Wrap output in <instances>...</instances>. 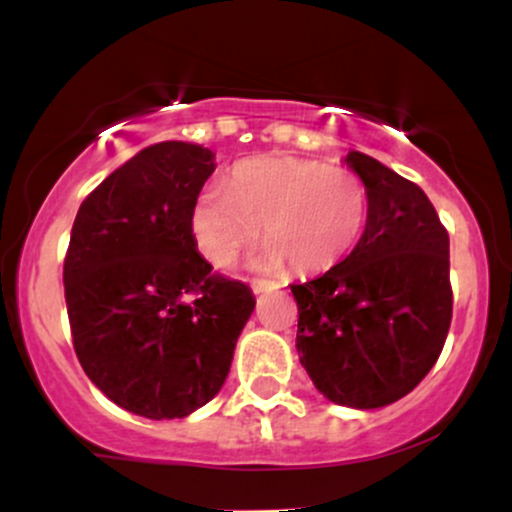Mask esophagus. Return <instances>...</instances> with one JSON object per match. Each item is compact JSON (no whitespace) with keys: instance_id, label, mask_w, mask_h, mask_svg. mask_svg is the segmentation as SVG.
I'll use <instances>...</instances> for the list:
<instances>
[{"instance_id":"obj_1","label":"esophagus","mask_w":512,"mask_h":512,"mask_svg":"<svg viewBox=\"0 0 512 512\" xmlns=\"http://www.w3.org/2000/svg\"><path fill=\"white\" fill-rule=\"evenodd\" d=\"M276 281H269V279H252V291L255 293H267V291H272V289H276Z\"/></svg>"}]
</instances>
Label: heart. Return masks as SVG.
Masks as SVG:
<instances>
[{
    "instance_id": "obj_1",
    "label": "heart",
    "mask_w": 512,
    "mask_h": 512,
    "mask_svg": "<svg viewBox=\"0 0 512 512\" xmlns=\"http://www.w3.org/2000/svg\"><path fill=\"white\" fill-rule=\"evenodd\" d=\"M368 221V190L351 170L293 156L243 163L233 185H209L192 209L197 248L231 267L264 226L260 262L298 274L330 272L349 257Z\"/></svg>"
}]
</instances>
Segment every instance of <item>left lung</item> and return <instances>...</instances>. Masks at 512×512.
I'll return each instance as SVG.
<instances>
[{"label":"left lung","instance_id":"obj_1","mask_svg":"<svg viewBox=\"0 0 512 512\" xmlns=\"http://www.w3.org/2000/svg\"><path fill=\"white\" fill-rule=\"evenodd\" d=\"M346 163L368 190L366 231L344 262L291 286L296 349L330 402L378 409L409 395L443 351L450 238L416 182L361 151Z\"/></svg>","mask_w":512,"mask_h":512}]
</instances>
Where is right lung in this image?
<instances>
[{
	"label": "right lung",
	"mask_w": 512,
	"mask_h": 512,
	"mask_svg": "<svg viewBox=\"0 0 512 512\" xmlns=\"http://www.w3.org/2000/svg\"><path fill=\"white\" fill-rule=\"evenodd\" d=\"M214 173L197 144L139 151L81 202L64 257L74 351L91 383L146 419L214 399L255 310L250 286L211 272L192 209Z\"/></svg>",
	"instance_id": "right-lung-1"
}]
</instances>
